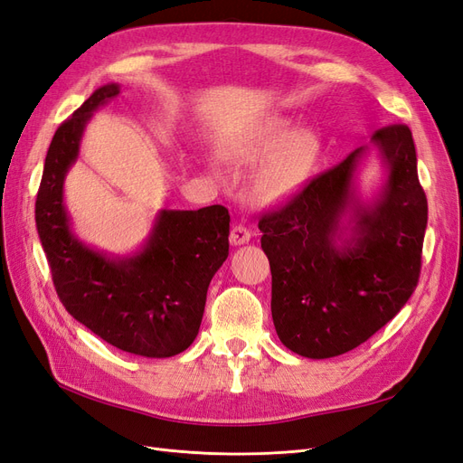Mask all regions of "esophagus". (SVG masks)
Here are the masks:
<instances>
[{"label":"esophagus","instance_id":"34e87169","mask_svg":"<svg viewBox=\"0 0 463 463\" xmlns=\"http://www.w3.org/2000/svg\"><path fill=\"white\" fill-rule=\"evenodd\" d=\"M249 240H250L249 228H245L243 223H235V226L232 228V232H230V243L233 247H240V245L249 243Z\"/></svg>","mask_w":463,"mask_h":463}]
</instances>
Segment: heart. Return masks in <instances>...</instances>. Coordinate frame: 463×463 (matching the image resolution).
Here are the masks:
<instances>
[{
  "instance_id": "b5f03b06",
  "label": "heart",
  "mask_w": 463,
  "mask_h": 463,
  "mask_svg": "<svg viewBox=\"0 0 463 463\" xmlns=\"http://www.w3.org/2000/svg\"><path fill=\"white\" fill-rule=\"evenodd\" d=\"M318 141L284 118H269L223 138L220 156L235 165H255L253 194L260 203H282L303 184L317 160Z\"/></svg>"
}]
</instances>
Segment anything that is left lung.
<instances>
[{
  "mask_svg": "<svg viewBox=\"0 0 463 463\" xmlns=\"http://www.w3.org/2000/svg\"><path fill=\"white\" fill-rule=\"evenodd\" d=\"M373 151L385 179L365 202L358 172ZM259 230L279 342L309 359L367 342L408 303L421 270L427 197L408 125L378 129L369 145L262 216Z\"/></svg>",
  "mask_w": 463,
  "mask_h": 463,
  "instance_id": "left-lung-1",
  "label": "left lung"
}]
</instances>
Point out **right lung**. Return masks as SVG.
<instances>
[{
  "label": "right lung",
  "instance_id": "obj_1",
  "mask_svg": "<svg viewBox=\"0 0 463 463\" xmlns=\"http://www.w3.org/2000/svg\"><path fill=\"white\" fill-rule=\"evenodd\" d=\"M119 90L118 82L96 89L55 131L38 189L36 230L69 315L121 352L174 357L199 334L210 279L228 259L230 213L222 204L162 208L143 245L129 255L79 240L65 206V177L94 111Z\"/></svg>",
  "mask_w": 463,
  "mask_h": 463
}]
</instances>
